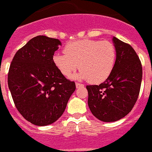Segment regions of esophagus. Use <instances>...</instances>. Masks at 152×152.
<instances>
[{"instance_id":"esophagus-1","label":"esophagus","mask_w":152,"mask_h":152,"mask_svg":"<svg viewBox=\"0 0 152 152\" xmlns=\"http://www.w3.org/2000/svg\"><path fill=\"white\" fill-rule=\"evenodd\" d=\"M76 88H80V87H83V86H84V85L81 84V83H76Z\"/></svg>"}]
</instances>
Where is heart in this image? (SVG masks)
<instances>
[{"mask_svg":"<svg viewBox=\"0 0 152 152\" xmlns=\"http://www.w3.org/2000/svg\"><path fill=\"white\" fill-rule=\"evenodd\" d=\"M63 54L56 53L53 61L66 77L81 69L76 79H88L91 83L105 81L111 73L116 62L115 46L109 41L81 39L65 45Z\"/></svg>","mask_w":152,"mask_h":152,"instance_id":"obj_1","label":"heart"}]
</instances>
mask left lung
I'll return each instance as SVG.
<instances>
[{
  "mask_svg": "<svg viewBox=\"0 0 152 152\" xmlns=\"http://www.w3.org/2000/svg\"><path fill=\"white\" fill-rule=\"evenodd\" d=\"M113 42L117 57L110 75L99 86H86L90 110L103 122L117 121L132 110L142 78V64L132 46L116 37Z\"/></svg>",
  "mask_w": 152,
  "mask_h": 152,
  "instance_id": "8db88e82",
  "label": "left lung"
}]
</instances>
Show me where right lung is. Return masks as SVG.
Wrapping results in <instances>:
<instances>
[{"mask_svg":"<svg viewBox=\"0 0 152 152\" xmlns=\"http://www.w3.org/2000/svg\"><path fill=\"white\" fill-rule=\"evenodd\" d=\"M61 45L58 39L38 35L19 49L8 73V87L15 106L26 120L48 126L57 120L76 90L53 61Z\"/></svg>","mask_w":152,"mask_h":152,"instance_id":"right-lung-1","label":"right lung"}]
</instances>
